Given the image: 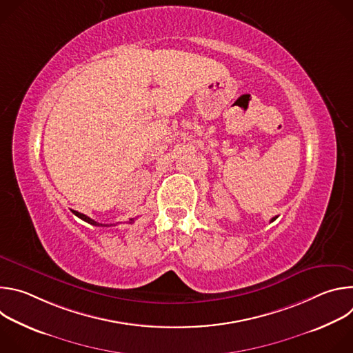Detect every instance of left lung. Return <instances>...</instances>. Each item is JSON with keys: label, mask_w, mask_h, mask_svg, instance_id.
I'll use <instances>...</instances> for the list:
<instances>
[{"label": "left lung", "mask_w": 353, "mask_h": 353, "mask_svg": "<svg viewBox=\"0 0 353 353\" xmlns=\"http://www.w3.org/2000/svg\"><path fill=\"white\" fill-rule=\"evenodd\" d=\"M275 219H276V216H275V218H272V219H271V222H272V221H275Z\"/></svg>", "instance_id": "left-lung-1"}]
</instances>
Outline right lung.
Instances as JSON below:
<instances>
[{
    "label": "right lung",
    "instance_id": "obj_1",
    "mask_svg": "<svg viewBox=\"0 0 353 353\" xmlns=\"http://www.w3.org/2000/svg\"><path fill=\"white\" fill-rule=\"evenodd\" d=\"M78 218H81L82 221H85V222H88V223H90V225H93V226H109V225H103V223H99V222H96V221H93V219H90L89 216H86V215H83V214H81V212H77V211H72ZM134 222V219H130V223H132ZM112 226V225H110Z\"/></svg>",
    "mask_w": 353,
    "mask_h": 353
}]
</instances>
